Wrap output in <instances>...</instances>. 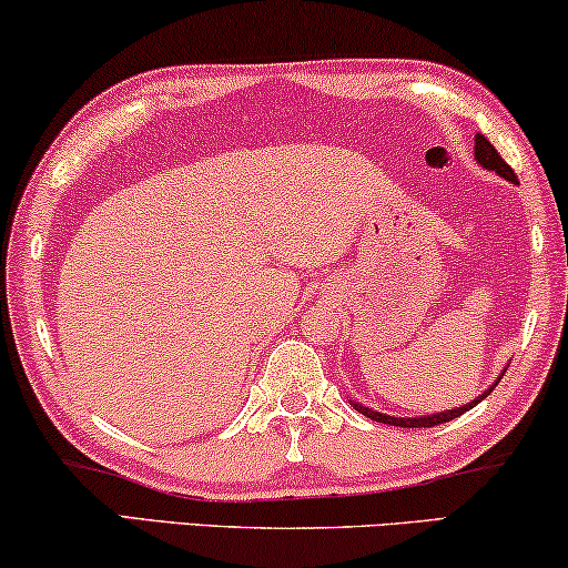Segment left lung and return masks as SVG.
I'll return each instance as SVG.
<instances>
[{"mask_svg":"<svg viewBox=\"0 0 568 568\" xmlns=\"http://www.w3.org/2000/svg\"><path fill=\"white\" fill-rule=\"evenodd\" d=\"M476 160H478L480 165H484L486 170H496V173H499L501 178H507V181H515V183H517L515 170H511V168L507 165V162L501 160V154L494 150V144L488 142V139H486L484 134H478V136H476ZM491 390H494V387H491ZM491 390H486L484 395H480V398L470 400V403H465V406H460V408L442 410V414H432V416H416V418H395V416H385V414H379V410H372V408H364V406H359V403H354V408H359L364 416L372 418V422L390 424V426H403V429H422V426L426 429V426H437V424L453 422V418L463 416L465 410H470L473 406H478V403L484 400L486 395L491 393Z\"/></svg>","mask_w":568,"mask_h":568,"instance_id":"1","label":"left lung"}]
</instances>
